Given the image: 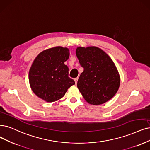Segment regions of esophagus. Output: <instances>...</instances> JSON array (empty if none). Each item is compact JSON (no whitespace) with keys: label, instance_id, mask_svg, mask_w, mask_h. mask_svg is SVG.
<instances>
[{"label":"esophagus","instance_id":"obj_1","mask_svg":"<svg viewBox=\"0 0 150 150\" xmlns=\"http://www.w3.org/2000/svg\"><path fill=\"white\" fill-rule=\"evenodd\" d=\"M78 80H79V78H78V77H77V78H75V79H74V80H75V83H76V84L77 83V81H78Z\"/></svg>","mask_w":150,"mask_h":150}]
</instances>
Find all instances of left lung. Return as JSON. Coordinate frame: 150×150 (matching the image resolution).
I'll return each mask as SVG.
<instances>
[{
	"instance_id": "1",
	"label": "left lung",
	"mask_w": 150,
	"mask_h": 150,
	"mask_svg": "<svg viewBox=\"0 0 150 150\" xmlns=\"http://www.w3.org/2000/svg\"><path fill=\"white\" fill-rule=\"evenodd\" d=\"M76 55L84 69L77 87L86 101L99 105L112 98L120 86V75L112 60L95 46L77 47Z\"/></svg>"
}]
</instances>
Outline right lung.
<instances>
[{
    "label": "right lung",
    "instance_id": "1",
    "mask_svg": "<svg viewBox=\"0 0 150 150\" xmlns=\"http://www.w3.org/2000/svg\"><path fill=\"white\" fill-rule=\"evenodd\" d=\"M69 55V49L61 46L46 49L38 55L28 76L31 90L37 96L48 103L56 101L75 85L64 64Z\"/></svg>",
    "mask_w": 150,
    "mask_h": 150
}]
</instances>
